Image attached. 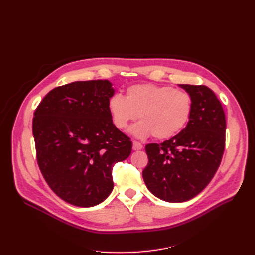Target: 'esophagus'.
Wrapping results in <instances>:
<instances>
[{
    "label": "esophagus",
    "mask_w": 255,
    "mask_h": 255,
    "mask_svg": "<svg viewBox=\"0 0 255 255\" xmlns=\"http://www.w3.org/2000/svg\"><path fill=\"white\" fill-rule=\"evenodd\" d=\"M143 148L142 144L138 141H133V150L134 151H138V150H141Z\"/></svg>",
    "instance_id": "obj_1"
}]
</instances>
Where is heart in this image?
Here are the masks:
<instances>
[{
    "label": "heart",
    "instance_id": "b5f03b06",
    "mask_svg": "<svg viewBox=\"0 0 255 255\" xmlns=\"http://www.w3.org/2000/svg\"><path fill=\"white\" fill-rule=\"evenodd\" d=\"M113 125L126 129L139 116L140 122L130 128L137 138L152 135L158 140L170 139L186 127L192 112L188 92L152 84L134 85L128 88L126 98L114 95L107 102Z\"/></svg>",
    "mask_w": 255,
    "mask_h": 255
}]
</instances>
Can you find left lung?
<instances>
[{
	"mask_svg": "<svg viewBox=\"0 0 255 255\" xmlns=\"http://www.w3.org/2000/svg\"><path fill=\"white\" fill-rule=\"evenodd\" d=\"M192 99L185 128L163 143L145 145L149 163L142 171L152 194L180 203L200 194L220 165L226 141V115L214 91L203 85H179Z\"/></svg>",
	"mask_w": 255,
	"mask_h": 255,
	"instance_id": "8db88e82",
	"label": "left lung"
}]
</instances>
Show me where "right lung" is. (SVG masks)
<instances>
[{"mask_svg":"<svg viewBox=\"0 0 255 255\" xmlns=\"http://www.w3.org/2000/svg\"><path fill=\"white\" fill-rule=\"evenodd\" d=\"M114 95L107 80L73 82L51 90L34 113L40 171L50 188L72 205L103 202L114 188L113 167L132 152V141L107 111Z\"/></svg>","mask_w":255,"mask_h":255,"instance_id":"1","label":"right lung"}]
</instances>
